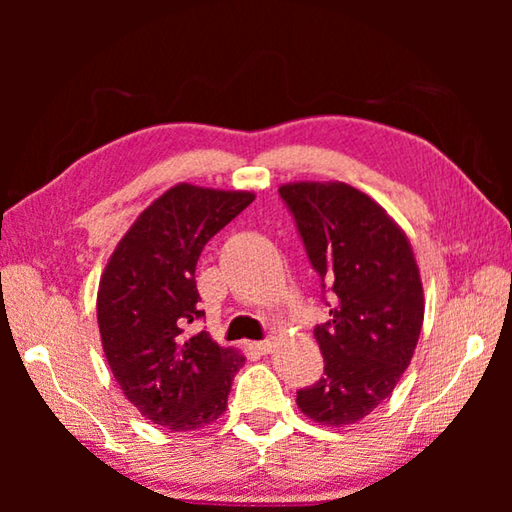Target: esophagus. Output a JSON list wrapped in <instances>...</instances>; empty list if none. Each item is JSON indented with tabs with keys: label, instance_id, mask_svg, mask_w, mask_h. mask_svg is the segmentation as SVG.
<instances>
[{
	"label": "esophagus",
	"instance_id": "obj_1",
	"mask_svg": "<svg viewBox=\"0 0 512 512\" xmlns=\"http://www.w3.org/2000/svg\"><path fill=\"white\" fill-rule=\"evenodd\" d=\"M250 348L257 350L259 354H271L275 350V339H264V341L250 343Z\"/></svg>",
	"mask_w": 512,
	"mask_h": 512
}]
</instances>
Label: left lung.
<instances>
[{
	"mask_svg": "<svg viewBox=\"0 0 512 512\" xmlns=\"http://www.w3.org/2000/svg\"><path fill=\"white\" fill-rule=\"evenodd\" d=\"M280 196L332 293L329 320L314 329L325 372L296 402L318 424H354L391 397L413 359L424 320L420 268L404 230L359 189L289 183Z\"/></svg>",
	"mask_w": 512,
	"mask_h": 512,
	"instance_id": "1",
	"label": "left lung"
}]
</instances>
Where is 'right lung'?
I'll return each instance as SVG.
<instances>
[{
  "label": "right lung",
  "mask_w": 512,
  "mask_h": 512,
  "mask_svg": "<svg viewBox=\"0 0 512 512\" xmlns=\"http://www.w3.org/2000/svg\"><path fill=\"white\" fill-rule=\"evenodd\" d=\"M253 201V192L173 185L137 216L103 268L97 320L108 366L126 400L169 431L219 420L246 361L207 332L185 329L205 316L194 277L201 250Z\"/></svg>",
  "instance_id": "1"
}]
</instances>
